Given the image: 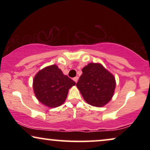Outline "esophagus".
<instances>
[{
	"instance_id": "34e87169",
	"label": "esophagus",
	"mask_w": 150,
	"mask_h": 150,
	"mask_svg": "<svg viewBox=\"0 0 150 150\" xmlns=\"http://www.w3.org/2000/svg\"><path fill=\"white\" fill-rule=\"evenodd\" d=\"M73 80L76 82V83H77L78 80H79V78H78V77H74V79H73Z\"/></svg>"
}]
</instances>
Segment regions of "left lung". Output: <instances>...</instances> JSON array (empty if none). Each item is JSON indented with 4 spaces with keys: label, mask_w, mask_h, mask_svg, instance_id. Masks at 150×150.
Masks as SVG:
<instances>
[{
    "label": "left lung",
    "mask_w": 150,
    "mask_h": 150,
    "mask_svg": "<svg viewBox=\"0 0 150 150\" xmlns=\"http://www.w3.org/2000/svg\"><path fill=\"white\" fill-rule=\"evenodd\" d=\"M76 87L90 105L102 107L113 96L116 82L114 76L100 63H90L82 69Z\"/></svg>",
    "instance_id": "obj_1"
}]
</instances>
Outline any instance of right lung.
Listing matches in <instances>:
<instances>
[{
	"mask_svg": "<svg viewBox=\"0 0 150 150\" xmlns=\"http://www.w3.org/2000/svg\"><path fill=\"white\" fill-rule=\"evenodd\" d=\"M76 83L56 65L47 66L39 71L33 79L34 93L45 106L54 108L64 103L68 91Z\"/></svg>",
	"mask_w": 150,
	"mask_h": 150,
	"instance_id": "right-lung-1",
	"label": "right lung"
}]
</instances>
